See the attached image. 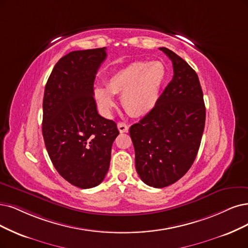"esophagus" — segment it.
Here are the masks:
<instances>
[{"instance_id": "obj_1", "label": "esophagus", "mask_w": 248, "mask_h": 248, "mask_svg": "<svg viewBox=\"0 0 248 248\" xmlns=\"http://www.w3.org/2000/svg\"><path fill=\"white\" fill-rule=\"evenodd\" d=\"M117 127L121 133H127V131H129V126H127V124H125L124 123H118Z\"/></svg>"}]
</instances>
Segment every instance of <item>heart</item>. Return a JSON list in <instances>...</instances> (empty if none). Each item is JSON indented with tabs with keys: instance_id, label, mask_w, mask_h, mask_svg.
Returning a JSON list of instances; mask_svg holds the SVG:
<instances>
[{
	"instance_id": "obj_1",
	"label": "heart",
	"mask_w": 248,
	"mask_h": 248,
	"mask_svg": "<svg viewBox=\"0 0 248 248\" xmlns=\"http://www.w3.org/2000/svg\"><path fill=\"white\" fill-rule=\"evenodd\" d=\"M167 78V68L160 61H137L117 70L107 80V87H97L94 96L105 113L115 105L113 95H122L124 109L139 117L156 106Z\"/></svg>"
}]
</instances>
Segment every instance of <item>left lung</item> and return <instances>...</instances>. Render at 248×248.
Here are the masks:
<instances>
[{"instance_id":"1","label":"left lung","mask_w":248,"mask_h":248,"mask_svg":"<svg viewBox=\"0 0 248 248\" xmlns=\"http://www.w3.org/2000/svg\"><path fill=\"white\" fill-rule=\"evenodd\" d=\"M173 77L151 111L130 127L136 170L148 186L163 188L180 180L193 164L205 124L203 93L195 70L176 53Z\"/></svg>"}]
</instances>
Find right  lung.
Instances as JSON below:
<instances>
[{"mask_svg":"<svg viewBox=\"0 0 248 248\" xmlns=\"http://www.w3.org/2000/svg\"><path fill=\"white\" fill-rule=\"evenodd\" d=\"M106 48L72 51L54 66L43 100V137L59 175L73 186L89 189L106 176L111 147L119 132L101 116L94 80Z\"/></svg>","mask_w":248,"mask_h":248,"instance_id":"right-lung-1","label":"right lung"}]
</instances>
